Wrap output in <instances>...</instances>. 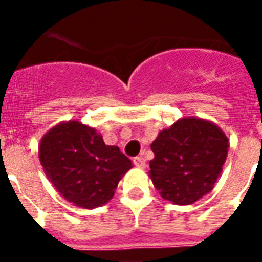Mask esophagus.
Segmentation results:
<instances>
[{
	"label": "esophagus",
	"instance_id": "34e87169",
	"mask_svg": "<svg viewBox=\"0 0 262 262\" xmlns=\"http://www.w3.org/2000/svg\"><path fill=\"white\" fill-rule=\"evenodd\" d=\"M133 163H135V166H137L140 168L145 167V159H144L143 156H136V158H133Z\"/></svg>",
	"mask_w": 262,
	"mask_h": 262
}]
</instances>
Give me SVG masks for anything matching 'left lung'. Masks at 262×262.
<instances>
[{
	"instance_id": "8db88e82",
	"label": "left lung",
	"mask_w": 262,
	"mask_h": 262,
	"mask_svg": "<svg viewBox=\"0 0 262 262\" xmlns=\"http://www.w3.org/2000/svg\"><path fill=\"white\" fill-rule=\"evenodd\" d=\"M149 177L162 197L178 205L195 203L212 190L223 170L228 140L219 127L183 118L164 129L151 145Z\"/></svg>"
}]
</instances>
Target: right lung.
<instances>
[{"instance_id": "add662e5", "label": "right lung", "mask_w": 262, "mask_h": 262, "mask_svg": "<svg viewBox=\"0 0 262 262\" xmlns=\"http://www.w3.org/2000/svg\"><path fill=\"white\" fill-rule=\"evenodd\" d=\"M39 159L54 187L69 203L95 208L108 203L130 159L106 145L95 129L76 121L59 123L40 141Z\"/></svg>"}]
</instances>
